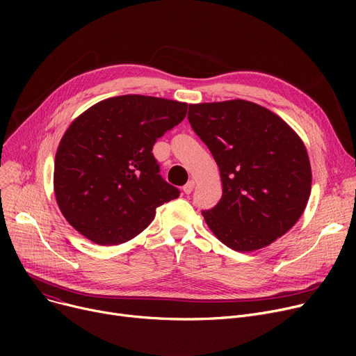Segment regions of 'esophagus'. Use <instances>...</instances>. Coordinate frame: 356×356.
I'll list each match as a JSON object with an SVG mask.
<instances>
[{
    "mask_svg": "<svg viewBox=\"0 0 356 356\" xmlns=\"http://www.w3.org/2000/svg\"><path fill=\"white\" fill-rule=\"evenodd\" d=\"M193 188H195V180H189L188 183H186V184L183 186V192H184L186 195H191V193L193 192Z\"/></svg>",
    "mask_w": 356,
    "mask_h": 356,
    "instance_id": "esophagus-1",
    "label": "esophagus"
}]
</instances>
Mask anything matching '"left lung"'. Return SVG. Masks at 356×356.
Segmentation results:
<instances>
[{
  "label": "left lung",
  "instance_id": "left-lung-1",
  "mask_svg": "<svg viewBox=\"0 0 356 356\" xmlns=\"http://www.w3.org/2000/svg\"><path fill=\"white\" fill-rule=\"evenodd\" d=\"M188 120L220 172L222 197L202 212L216 238L250 252L291 229L312 189L309 156L294 131L242 99L189 105Z\"/></svg>",
  "mask_w": 356,
  "mask_h": 356
}]
</instances>
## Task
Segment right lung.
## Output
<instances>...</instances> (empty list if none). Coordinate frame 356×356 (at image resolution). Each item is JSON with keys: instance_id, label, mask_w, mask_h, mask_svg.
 Segmentation results:
<instances>
[{"instance_id": "obj_1", "label": "right lung", "mask_w": 356, "mask_h": 356, "mask_svg": "<svg viewBox=\"0 0 356 356\" xmlns=\"http://www.w3.org/2000/svg\"><path fill=\"white\" fill-rule=\"evenodd\" d=\"M188 104L144 95L101 101L66 129L54 159V195L70 225L99 245L143 232L180 191L160 175L153 145Z\"/></svg>"}]
</instances>
